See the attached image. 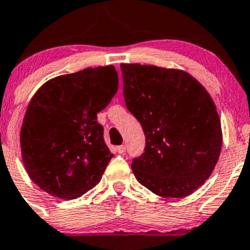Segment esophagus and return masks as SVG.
I'll return each instance as SVG.
<instances>
[{"label":"esophagus","mask_w":250,"mask_h":250,"mask_svg":"<svg viewBox=\"0 0 250 250\" xmlns=\"http://www.w3.org/2000/svg\"><path fill=\"white\" fill-rule=\"evenodd\" d=\"M116 150H117V153H119V154H123V153L125 152V147L123 146V145H121V146L116 148Z\"/></svg>","instance_id":"esophagus-1"}]
</instances>
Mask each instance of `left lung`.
I'll list each match as a JSON object with an SVG mask.
<instances>
[{
    "mask_svg": "<svg viewBox=\"0 0 250 250\" xmlns=\"http://www.w3.org/2000/svg\"><path fill=\"white\" fill-rule=\"evenodd\" d=\"M125 102L141 123L145 153L131 164L138 182L164 198L190 196L210 177L222 148L215 103L190 73L121 64Z\"/></svg>",
    "mask_w": 250,
    "mask_h": 250,
    "instance_id": "left-lung-1",
    "label": "left lung"
}]
</instances>
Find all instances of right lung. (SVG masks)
Instances as JSON below:
<instances>
[{
  "mask_svg": "<svg viewBox=\"0 0 250 250\" xmlns=\"http://www.w3.org/2000/svg\"><path fill=\"white\" fill-rule=\"evenodd\" d=\"M119 89L112 65L54 77L38 89L20 131L29 178L57 198L76 199L100 183L112 154L97 112Z\"/></svg>",
  "mask_w": 250,
  "mask_h": 250,
  "instance_id": "obj_1",
  "label": "right lung"
}]
</instances>
